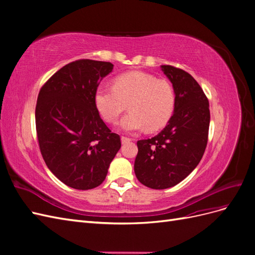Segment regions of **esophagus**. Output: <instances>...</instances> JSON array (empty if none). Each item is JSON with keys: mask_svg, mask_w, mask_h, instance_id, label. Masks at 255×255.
I'll return each mask as SVG.
<instances>
[{"mask_svg": "<svg viewBox=\"0 0 255 255\" xmlns=\"http://www.w3.org/2000/svg\"><path fill=\"white\" fill-rule=\"evenodd\" d=\"M130 141V139L129 138H128V137H125V136H122L121 137V142L125 144V143H128V142H129Z\"/></svg>", "mask_w": 255, "mask_h": 255, "instance_id": "obj_1", "label": "esophagus"}]
</instances>
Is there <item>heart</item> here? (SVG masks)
I'll return each mask as SVG.
<instances>
[{
	"label": "heart",
	"instance_id": "heart-1",
	"mask_svg": "<svg viewBox=\"0 0 255 255\" xmlns=\"http://www.w3.org/2000/svg\"><path fill=\"white\" fill-rule=\"evenodd\" d=\"M128 103L129 113L119 128L126 133H138L146 128L156 130L170 119L175 95L170 83L154 75L132 71L118 75L114 86H99L95 92L96 109L107 122H115Z\"/></svg>",
	"mask_w": 255,
	"mask_h": 255
}]
</instances>
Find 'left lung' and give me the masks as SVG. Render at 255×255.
I'll use <instances>...</instances> for the list:
<instances>
[{"instance_id":"left-lung-1","label":"left lung","mask_w":255,"mask_h":255,"mask_svg":"<svg viewBox=\"0 0 255 255\" xmlns=\"http://www.w3.org/2000/svg\"><path fill=\"white\" fill-rule=\"evenodd\" d=\"M175 95L173 115L161 132L137 141L136 177L144 186L166 189L188 176L201 160L210 128V105L202 88L182 69L160 66Z\"/></svg>"}]
</instances>
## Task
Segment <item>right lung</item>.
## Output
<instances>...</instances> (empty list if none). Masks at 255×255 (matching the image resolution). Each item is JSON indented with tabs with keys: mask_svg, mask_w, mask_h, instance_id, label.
I'll return each mask as SVG.
<instances>
[{
	"mask_svg": "<svg viewBox=\"0 0 255 255\" xmlns=\"http://www.w3.org/2000/svg\"><path fill=\"white\" fill-rule=\"evenodd\" d=\"M114 65L81 59L64 66L40 89L35 119L38 142L50 171L74 189L101 185L121 146L100 118L95 92Z\"/></svg>",
	"mask_w": 255,
	"mask_h": 255,
	"instance_id": "add662e5",
	"label": "right lung"
}]
</instances>
